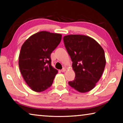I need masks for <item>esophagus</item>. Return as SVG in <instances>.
Returning <instances> with one entry per match:
<instances>
[{
    "label": "esophagus",
    "mask_w": 123,
    "mask_h": 123,
    "mask_svg": "<svg viewBox=\"0 0 123 123\" xmlns=\"http://www.w3.org/2000/svg\"><path fill=\"white\" fill-rule=\"evenodd\" d=\"M66 71V69L65 68H63V69H62V70H61V71L62 72H65Z\"/></svg>",
    "instance_id": "34e87169"
}]
</instances>
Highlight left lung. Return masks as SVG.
I'll return each instance as SVG.
<instances>
[{"label": "left lung", "mask_w": 123, "mask_h": 123, "mask_svg": "<svg viewBox=\"0 0 123 123\" xmlns=\"http://www.w3.org/2000/svg\"><path fill=\"white\" fill-rule=\"evenodd\" d=\"M63 41L75 72V80L69 82V86L80 92L90 91L95 87L105 67L103 48L86 35H66Z\"/></svg>", "instance_id": "left-lung-1"}]
</instances>
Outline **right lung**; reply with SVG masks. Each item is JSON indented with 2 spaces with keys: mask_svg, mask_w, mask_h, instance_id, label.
<instances>
[{
  "mask_svg": "<svg viewBox=\"0 0 123 123\" xmlns=\"http://www.w3.org/2000/svg\"><path fill=\"white\" fill-rule=\"evenodd\" d=\"M61 40V34L43 31L31 36L22 46L19 70L33 91H45L53 83L58 70L51 65V54Z\"/></svg>",
  "mask_w": 123,
  "mask_h": 123,
  "instance_id": "add662e5",
  "label": "right lung"
}]
</instances>
